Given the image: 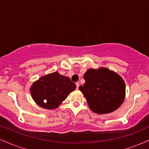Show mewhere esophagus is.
<instances>
[{
	"label": "esophagus",
	"instance_id": "esophagus-1",
	"mask_svg": "<svg viewBox=\"0 0 149 149\" xmlns=\"http://www.w3.org/2000/svg\"><path fill=\"white\" fill-rule=\"evenodd\" d=\"M76 85L77 89H78V87H79V83H78V82H77V83H76Z\"/></svg>",
	"mask_w": 149,
	"mask_h": 149
}]
</instances>
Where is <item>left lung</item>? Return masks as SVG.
Wrapping results in <instances>:
<instances>
[{
	"mask_svg": "<svg viewBox=\"0 0 149 149\" xmlns=\"http://www.w3.org/2000/svg\"><path fill=\"white\" fill-rule=\"evenodd\" d=\"M79 90L94 113L105 114L118 109L125 97V84L118 73L107 69H90L83 76Z\"/></svg>",
	"mask_w": 149,
	"mask_h": 149,
	"instance_id": "obj_1",
	"label": "left lung"
}]
</instances>
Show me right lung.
<instances>
[{
    "label": "right lung",
    "mask_w": 149,
    "mask_h": 149,
    "mask_svg": "<svg viewBox=\"0 0 149 149\" xmlns=\"http://www.w3.org/2000/svg\"><path fill=\"white\" fill-rule=\"evenodd\" d=\"M76 88V84L69 78L61 76L56 71L34 82L30 92L38 105L44 109H54Z\"/></svg>",
    "instance_id": "add662e5"
}]
</instances>
